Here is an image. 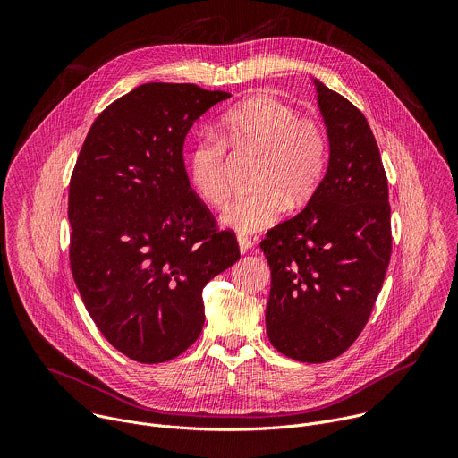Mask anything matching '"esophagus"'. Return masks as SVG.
I'll return each instance as SVG.
<instances>
[{"instance_id": "1", "label": "esophagus", "mask_w": 458, "mask_h": 458, "mask_svg": "<svg viewBox=\"0 0 458 458\" xmlns=\"http://www.w3.org/2000/svg\"><path fill=\"white\" fill-rule=\"evenodd\" d=\"M237 242H239V250H241V253H244V251H248L251 246H253V241L250 239V237H246V235H237Z\"/></svg>"}]
</instances>
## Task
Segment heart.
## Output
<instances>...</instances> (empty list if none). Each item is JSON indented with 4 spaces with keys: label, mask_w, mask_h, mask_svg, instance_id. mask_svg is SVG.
<instances>
[{
    "label": "heart",
    "mask_w": 458,
    "mask_h": 458,
    "mask_svg": "<svg viewBox=\"0 0 458 458\" xmlns=\"http://www.w3.org/2000/svg\"><path fill=\"white\" fill-rule=\"evenodd\" d=\"M216 140L195 143L186 159L188 181L199 198L221 207L230 195L226 148L253 154V191L241 193L225 208L221 221L248 233L277 221L284 208L306 203L328 165V136L320 121L297 115L281 99L257 94L228 108L219 121Z\"/></svg>",
    "instance_id": "1"
}]
</instances>
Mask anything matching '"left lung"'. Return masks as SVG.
Segmentation results:
<instances>
[{
  "label": "left lung",
  "mask_w": 458,
  "mask_h": 458,
  "mask_svg": "<svg viewBox=\"0 0 458 458\" xmlns=\"http://www.w3.org/2000/svg\"><path fill=\"white\" fill-rule=\"evenodd\" d=\"M330 163L308 207L267 232L272 270L267 332L301 362L343 355L360 335L391 257V208L378 145L364 114L315 81Z\"/></svg>",
  "instance_id": "8db88e82"
}]
</instances>
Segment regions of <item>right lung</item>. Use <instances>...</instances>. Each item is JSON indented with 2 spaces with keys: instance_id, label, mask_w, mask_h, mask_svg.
I'll use <instances>...</instances> for the list:
<instances>
[{
  "instance_id": "obj_1",
  "label": "right lung",
  "mask_w": 458,
  "mask_h": 458,
  "mask_svg": "<svg viewBox=\"0 0 458 458\" xmlns=\"http://www.w3.org/2000/svg\"><path fill=\"white\" fill-rule=\"evenodd\" d=\"M232 94L145 83L92 123L69 186L71 270L105 339L141 364L186 352L205 324L203 288L241 257L190 188V126Z\"/></svg>"
}]
</instances>
